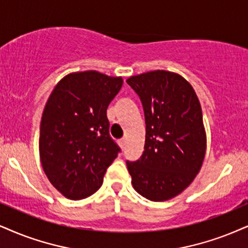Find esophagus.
<instances>
[{"mask_svg":"<svg viewBox=\"0 0 248 248\" xmlns=\"http://www.w3.org/2000/svg\"><path fill=\"white\" fill-rule=\"evenodd\" d=\"M119 145L121 146V149H122V150H124V146H126V140L122 139V140H119Z\"/></svg>","mask_w":248,"mask_h":248,"instance_id":"esophagus-1","label":"esophagus"}]
</instances>
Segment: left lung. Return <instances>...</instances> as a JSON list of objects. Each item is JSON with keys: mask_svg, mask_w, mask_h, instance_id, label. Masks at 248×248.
I'll return each instance as SVG.
<instances>
[{"mask_svg": "<svg viewBox=\"0 0 248 248\" xmlns=\"http://www.w3.org/2000/svg\"><path fill=\"white\" fill-rule=\"evenodd\" d=\"M127 83L140 97L145 118V145L136 161L127 160L134 189L152 202L174 198L202 168L206 134L199 99L176 73L152 71Z\"/></svg>", "mask_w": 248, "mask_h": 248, "instance_id": "8db88e82", "label": "left lung"}]
</instances>
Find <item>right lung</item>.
I'll use <instances>...</instances> for the list:
<instances>
[{
  "mask_svg": "<svg viewBox=\"0 0 248 248\" xmlns=\"http://www.w3.org/2000/svg\"><path fill=\"white\" fill-rule=\"evenodd\" d=\"M121 78L96 71L66 75L52 90L40 126V159L50 183L68 199L92 196L121 151L106 109Z\"/></svg>",
  "mask_w": 248,
  "mask_h": 248,
  "instance_id": "obj_1",
  "label": "right lung"
}]
</instances>
